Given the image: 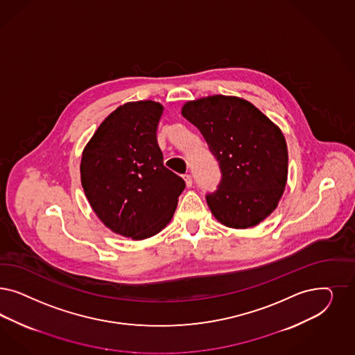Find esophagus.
<instances>
[{
  "label": "esophagus",
  "mask_w": 355,
  "mask_h": 355,
  "mask_svg": "<svg viewBox=\"0 0 355 355\" xmlns=\"http://www.w3.org/2000/svg\"><path fill=\"white\" fill-rule=\"evenodd\" d=\"M184 182H185V185L189 188V187H192V176L191 175H188V173H185L183 176Z\"/></svg>",
  "instance_id": "esophagus-1"
}]
</instances>
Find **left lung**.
<instances>
[{
  "label": "left lung",
  "instance_id": "8db88e82",
  "mask_svg": "<svg viewBox=\"0 0 355 355\" xmlns=\"http://www.w3.org/2000/svg\"><path fill=\"white\" fill-rule=\"evenodd\" d=\"M217 157L222 180L206 196L211 214L230 229H251L269 217L285 192L286 139L251 102L232 95H209L183 104Z\"/></svg>",
  "mask_w": 355,
  "mask_h": 355
}]
</instances>
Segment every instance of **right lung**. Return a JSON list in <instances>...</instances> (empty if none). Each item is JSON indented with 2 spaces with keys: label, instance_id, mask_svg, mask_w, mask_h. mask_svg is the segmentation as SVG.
<instances>
[{
  "label": "right lung",
  "instance_id": "obj_1",
  "mask_svg": "<svg viewBox=\"0 0 355 355\" xmlns=\"http://www.w3.org/2000/svg\"><path fill=\"white\" fill-rule=\"evenodd\" d=\"M163 110L154 101L117 107L82 151L80 184L94 213L133 241L151 238L171 222L185 188L163 164L155 133Z\"/></svg>",
  "mask_w": 355,
  "mask_h": 355
}]
</instances>
